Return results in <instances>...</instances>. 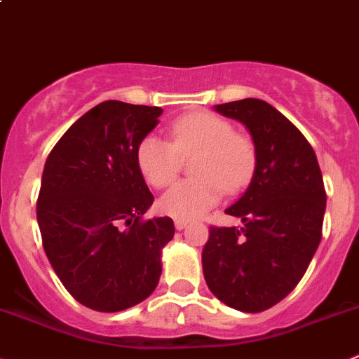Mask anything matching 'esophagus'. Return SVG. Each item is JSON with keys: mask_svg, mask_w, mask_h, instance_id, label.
I'll use <instances>...</instances> for the list:
<instances>
[{"mask_svg": "<svg viewBox=\"0 0 359 359\" xmlns=\"http://www.w3.org/2000/svg\"><path fill=\"white\" fill-rule=\"evenodd\" d=\"M187 224H189V220H185V219H176V220H174V226H176V229L187 228Z\"/></svg>", "mask_w": 359, "mask_h": 359, "instance_id": "34e87169", "label": "esophagus"}]
</instances>
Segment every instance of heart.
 Wrapping results in <instances>:
<instances>
[{"label": "heart", "instance_id": "1", "mask_svg": "<svg viewBox=\"0 0 359 359\" xmlns=\"http://www.w3.org/2000/svg\"><path fill=\"white\" fill-rule=\"evenodd\" d=\"M170 142L146 135L137 146L135 160L144 180L165 189L176 180L182 156L199 151L192 170L197 177L176 183L160 199V210L176 219H196L220 201L222 194L240 192L251 183L258 165L256 146L249 137L235 133L229 121L212 111H192L172 121Z\"/></svg>", "mask_w": 359, "mask_h": 359}]
</instances>
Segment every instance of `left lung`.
Instances as JSON below:
<instances>
[{
    "label": "left lung",
    "instance_id": "1",
    "mask_svg": "<svg viewBox=\"0 0 359 359\" xmlns=\"http://www.w3.org/2000/svg\"><path fill=\"white\" fill-rule=\"evenodd\" d=\"M249 130L258 154L251 185L228 215L242 228H210L203 272L229 308L258 313L287 297L322 238L325 190L313 147L290 121L262 100L217 104Z\"/></svg>",
    "mask_w": 359,
    "mask_h": 359
}]
</instances>
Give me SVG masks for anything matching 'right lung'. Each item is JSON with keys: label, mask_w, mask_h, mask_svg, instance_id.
Instances as JSON below:
<instances>
[{"label": "right lung", "mask_w": 359, "mask_h": 359, "mask_svg": "<svg viewBox=\"0 0 359 359\" xmlns=\"http://www.w3.org/2000/svg\"><path fill=\"white\" fill-rule=\"evenodd\" d=\"M160 107L103 101L72 124L46 160L37 222L46 256L69 294L96 311L149 297L162 274L170 217L142 219L154 197L135 151Z\"/></svg>", "instance_id": "obj_1"}]
</instances>
